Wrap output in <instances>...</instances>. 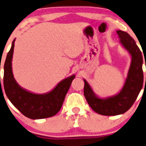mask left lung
Instances as JSON below:
<instances>
[{
  "label": "left lung",
  "mask_w": 146,
  "mask_h": 146,
  "mask_svg": "<svg viewBox=\"0 0 146 146\" xmlns=\"http://www.w3.org/2000/svg\"><path fill=\"white\" fill-rule=\"evenodd\" d=\"M119 43L131 56V64L127 78L120 91L113 96L100 97L93 91L85 79L84 95L94 111L102 115H117L125 113L132 106L141 90L143 82V56L136 42L127 33L117 31Z\"/></svg>",
  "instance_id": "1"
}]
</instances>
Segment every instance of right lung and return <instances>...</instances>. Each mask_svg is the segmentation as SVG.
<instances>
[{"label": "right lung", "instance_id": "right-lung-1", "mask_svg": "<svg viewBox=\"0 0 146 146\" xmlns=\"http://www.w3.org/2000/svg\"><path fill=\"white\" fill-rule=\"evenodd\" d=\"M15 39L7 53L4 64L3 86L6 96L26 117L33 119L52 117L61 109L65 96L76 75L60 81L51 91L36 94L21 87L14 78L12 68Z\"/></svg>", "mask_w": 146, "mask_h": 146}]
</instances>
